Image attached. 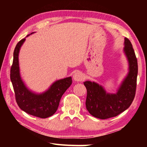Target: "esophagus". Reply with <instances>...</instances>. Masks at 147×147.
Instances as JSON below:
<instances>
[{"mask_svg": "<svg viewBox=\"0 0 147 147\" xmlns=\"http://www.w3.org/2000/svg\"><path fill=\"white\" fill-rule=\"evenodd\" d=\"M84 78L83 74L79 71L76 72V73L73 74V79H74V80L76 82L82 81Z\"/></svg>", "mask_w": 147, "mask_h": 147, "instance_id": "obj_1", "label": "esophagus"}]
</instances>
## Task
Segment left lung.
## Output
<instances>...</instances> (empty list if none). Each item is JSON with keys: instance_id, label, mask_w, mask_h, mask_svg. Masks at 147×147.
I'll list each match as a JSON object with an SVG mask.
<instances>
[{"instance_id": "left-lung-1", "label": "left lung", "mask_w": 147, "mask_h": 147, "mask_svg": "<svg viewBox=\"0 0 147 147\" xmlns=\"http://www.w3.org/2000/svg\"><path fill=\"white\" fill-rule=\"evenodd\" d=\"M124 52L129 63L128 75L115 94L107 93L102 86L95 82H84L87 89L86 108L94 117L106 119L113 117L128 109L135 97L138 66L132 45L124 38Z\"/></svg>"}]
</instances>
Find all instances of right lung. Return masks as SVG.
<instances>
[{
  "label": "right lung",
  "mask_w": 147,
  "mask_h": 147,
  "mask_svg": "<svg viewBox=\"0 0 147 147\" xmlns=\"http://www.w3.org/2000/svg\"><path fill=\"white\" fill-rule=\"evenodd\" d=\"M24 41L25 38L21 39L15 48L10 70L16 100L19 108L26 113L39 118H47L57 111L62 95L71 85L72 78L68 77L56 81L43 93L36 94L30 91L22 80L19 71V53Z\"/></svg>",
  "instance_id": "add662e5"
}]
</instances>
